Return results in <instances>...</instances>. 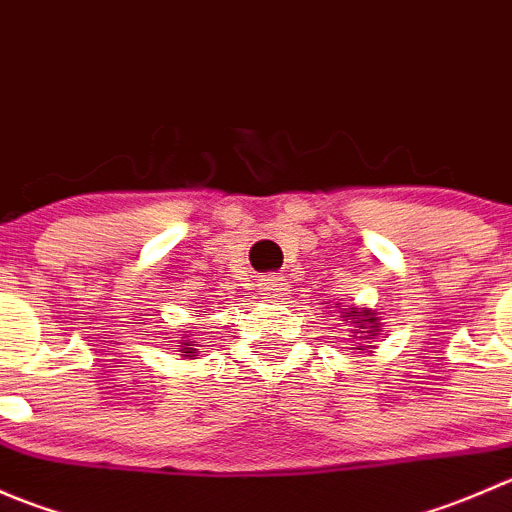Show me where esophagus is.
<instances>
[{"instance_id":"34e87169","label":"esophagus","mask_w":512,"mask_h":512,"mask_svg":"<svg viewBox=\"0 0 512 512\" xmlns=\"http://www.w3.org/2000/svg\"><path fill=\"white\" fill-rule=\"evenodd\" d=\"M260 289L267 294V297H272V299H282V297H285V294L289 292L285 277L277 275V272H272V275L262 277Z\"/></svg>"}]
</instances>
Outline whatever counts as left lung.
I'll return each instance as SVG.
<instances>
[{
  "instance_id": "8db88e82",
  "label": "left lung",
  "mask_w": 512,
  "mask_h": 512,
  "mask_svg": "<svg viewBox=\"0 0 512 512\" xmlns=\"http://www.w3.org/2000/svg\"><path fill=\"white\" fill-rule=\"evenodd\" d=\"M344 317L352 319V324H359V329H369V337H374V329L364 327V324H374L371 309H361V312H359V309L352 307V312H344ZM369 337H364V339H369Z\"/></svg>"
}]
</instances>
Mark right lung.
<instances>
[{"instance_id":"obj_1","label":"right lung","mask_w":512,"mask_h":512,"mask_svg":"<svg viewBox=\"0 0 512 512\" xmlns=\"http://www.w3.org/2000/svg\"><path fill=\"white\" fill-rule=\"evenodd\" d=\"M183 354H185V356H190V354H193V344H190V342H188V344H185Z\"/></svg>"}]
</instances>
